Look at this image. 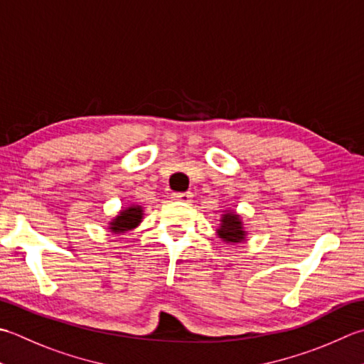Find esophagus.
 <instances>
[{"instance_id":"1","label":"esophagus","mask_w":364,"mask_h":364,"mask_svg":"<svg viewBox=\"0 0 364 364\" xmlns=\"http://www.w3.org/2000/svg\"><path fill=\"white\" fill-rule=\"evenodd\" d=\"M175 200H180V202H191L192 200V192H176L173 194Z\"/></svg>"}]
</instances>
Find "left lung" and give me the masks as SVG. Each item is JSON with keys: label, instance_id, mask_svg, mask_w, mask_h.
Listing matches in <instances>:
<instances>
[{"label": "left lung", "instance_id": "obj_1", "mask_svg": "<svg viewBox=\"0 0 364 364\" xmlns=\"http://www.w3.org/2000/svg\"><path fill=\"white\" fill-rule=\"evenodd\" d=\"M220 229L218 230L219 237L229 241V243H241L245 238V232L241 229V220L237 215H230V213H227V215L223 216V220H220Z\"/></svg>", "mask_w": 364, "mask_h": 364}]
</instances>
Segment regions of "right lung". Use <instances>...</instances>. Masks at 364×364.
Returning <instances> with one entry per match:
<instances>
[{"instance_id": "right-lung-1", "label": "right lung", "mask_w": 364, "mask_h": 364, "mask_svg": "<svg viewBox=\"0 0 364 364\" xmlns=\"http://www.w3.org/2000/svg\"><path fill=\"white\" fill-rule=\"evenodd\" d=\"M141 219V208L140 206H131L124 211H121V215L113 219V223H110V229L113 232H126L129 229H134L135 225L140 223Z\"/></svg>"}]
</instances>
